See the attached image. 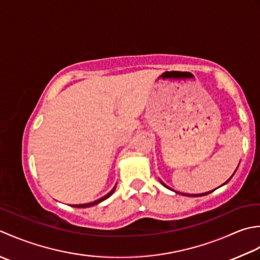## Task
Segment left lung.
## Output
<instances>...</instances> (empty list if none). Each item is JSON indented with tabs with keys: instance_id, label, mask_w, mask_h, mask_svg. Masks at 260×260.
Here are the masks:
<instances>
[{
	"instance_id": "1",
	"label": "left lung",
	"mask_w": 260,
	"mask_h": 260,
	"mask_svg": "<svg viewBox=\"0 0 260 260\" xmlns=\"http://www.w3.org/2000/svg\"><path fill=\"white\" fill-rule=\"evenodd\" d=\"M231 177H232V176H231ZM229 181H230V178H229V179H228V181H226V182H225L224 184H226V183H228V182H229ZM160 182H161V181H160ZM161 184H162V185H164V186H165V187L169 188V187L167 186V185H166V184H164L162 182H161ZM169 189H171V188H169ZM211 192H212V190H210V192H206V193H202V194H199V195H197V194H195V195H192V194H190V195H189V194H187V197H202V195H206V194H210ZM176 193H178V192H176ZM183 195H184V194H183ZM185 195H186V194H185Z\"/></svg>"
}]
</instances>
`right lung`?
Listing matches in <instances>:
<instances>
[{"mask_svg":"<svg viewBox=\"0 0 260 260\" xmlns=\"http://www.w3.org/2000/svg\"><path fill=\"white\" fill-rule=\"evenodd\" d=\"M115 187H116V185L115 186L113 187V189L111 190L110 193H108L107 195H104L103 198H101V199H99V200H96V201H94V202H91V203H86V204H77V205H73L74 208H89V206H93V205H96V204H99V203H101L102 202V201H104V200H107L108 198H110L111 195L113 194V192L115 190Z\"/></svg>","mask_w":260,"mask_h":260,"instance_id":"right-lung-1","label":"right lung"}]
</instances>
